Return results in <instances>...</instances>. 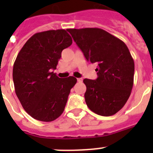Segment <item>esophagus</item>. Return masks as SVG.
I'll use <instances>...</instances> for the list:
<instances>
[{
  "label": "esophagus",
  "mask_w": 153,
  "mask_h": 153,
  "mask_svg": "<svg viewBox=\"0 0 153 153\" xmlns=\"http://www.w3.org/2000/svg\"><path fill=\"white\" fill-rule=\"evenodd\" d=\"M83 81V79L82 78H77V82H79V83H81Z\"/></svg>",
  "instance_id": "obj_1"
}]
</instances>
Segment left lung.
I'll use <instances>...</instances> for the list:
<instances>
[{
  "mask_svg": "<svg viewBox=\"0 0 153 153\" xmlns=\"http://www.w3.org/2000/svg\"><path fill=\"white\" fill-rule=\"evenodd\" d=\"M87 61L97 65L98 77L84 79L85 101L102 117L116 114L128 100L133 86L134 61L125 43L100 28L67 29Z\"/></svg>",
  "mask_w": 153,
  "mask_h": 153,
  "instance_id": "8db88e82",
  "label": "left lung"
}]
</instances>
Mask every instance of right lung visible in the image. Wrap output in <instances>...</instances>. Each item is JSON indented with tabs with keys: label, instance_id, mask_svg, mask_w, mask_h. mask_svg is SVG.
<instances>
[{
	"label": "right lung",
	"instance_id": "obj_1",
	"mask_svg": "<svg viewBox=\"0 0 153 153\" xmlns=\"http://www.w3.org/2000/svg\"><path fill=\"white\" fill-rule=\"evenodd\" d=\"M72 42L63 29L36 33L16 58L13 68L15 93L24 110L35 120L51 122L64 110L76 79L59 78L53 70H56L62 51Z\"/></svg>",
	"mask_w": 153,
	"mask_h": 153
}]
</instances>
